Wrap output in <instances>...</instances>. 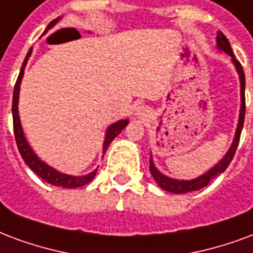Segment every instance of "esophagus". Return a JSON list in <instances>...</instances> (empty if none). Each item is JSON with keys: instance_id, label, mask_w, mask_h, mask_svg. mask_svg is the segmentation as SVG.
Here are the masks:
<instances>
[{"instance_id": "1", "label": "esophagus", "mask_w": 253, "mask_h": 253, "mask_svg": "<svg viewBox=\"0 0 253 253\" xmlns=\"http://www.w3.org/2000/svg\"><path fill=\"white\" fill-rule=\"evenodd\" d=\"M135 115L138 118H146L149 117V108L145 106H138L135 108Z\"/></svg>"}]
</instances>
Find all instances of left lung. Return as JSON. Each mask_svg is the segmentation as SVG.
<instances>
[{
  "instance_id": "1",
  "label": "left lung",
  "mask_w": 253,
  "mask_h": 253,
  "mask_svg": "<svg viewBox=\"0 0 253 253\" xmlns=\"http://www.w3.org/2000/svg\"><path fill=\"white\" fill-rule=\"evenodd\" d=\"M217 49L221 50V52H225L226 55L231 56V60L235 68L237 71V75H239V79H240V114H239V122H237L236 131H235V136H233V141H232L231 147L228 149V151L225 153V155L222 157L221 160L218 161L213 168L205 171L204 174H201L200 177H196L193 179H175L171 178V177H168L165 175L164 173H161L160 170L155 168L154 161H153V155H150V173L153 175V178L157 182V185L162 188L166 192L174 194H181V193H188V192H194V190H198V189L205 188L209 181L212 178H214L216 175H218L220 173H222L224 170L229 166L231 164L233 155L236 153L237 145H239V141H240V134L241 130H243V125H244V117H246V76H244V71L241 68V64L236 60L233 52H232L231 44L229 41L224 36L222 32H217Z\"/></svg>"
}]
</instances>
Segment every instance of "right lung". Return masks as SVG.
<instances>
[{"label":"right lung","instance_id":"obj_1","mask_svg":"<svg viewBox=\"0 0 253 253\" xmlns=\"http://www.w3.org/2000/svg\"><path fill=\"white\" fill-rule=\"evenodd\" d=\"M61 20V17H57L56 20L50 22L49 25L46 27V31L44 33L52 29L55 27L56 24ZM32 55V48L28 52L27 57L22 63V67L20 69V75L17 78L16 85H14V91H13V104H12V114H13V128H14V138H16L17 147H18V151L21 154L24 162L31 168L35 173L40 177L41 179H44L45 182L50 185H55V186H61V188H80L83 185L88 184L93 179V177L96 175V171H98V168L95 170H92L91 173L85 174V175H71V174H64L56 170L55 168H52L50 165L45 164L44 161L40 160V157L33 151V149L29 145V142L27 141V136L24 134V130H22L21 121H20V114H18V99H20V87H21L22 78H24V71H25V67H27V63L29 57ZM128 125V119H121V121H117L115 123H112L107 127L106 130V134H104V141H103V155L106 154L108 146L114 141V138H117L119 134L122 132V130Z\"/></svg>","mask_w":253,"mask_h":253}]
</instances>
